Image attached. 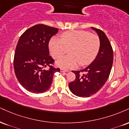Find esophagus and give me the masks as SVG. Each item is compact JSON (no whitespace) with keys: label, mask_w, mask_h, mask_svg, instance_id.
<instances>
[{"label":"esophagus","mask_w":129,"mask_h":129,"mask_svg":"<svg viewBox=\"0 0 129 129\" xmlns=\"http://www.w3.org/2000/svg\"><path fill=\"white\" fill-rule=\"evenodd\" d=\"M60 72H68V71H69L68 70H64L63 69H60Z\"/></svg>","instance_id":"34e87169"}]
</instances>
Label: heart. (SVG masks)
<instances>
[{
  "label": "heart",
  "instance_id": "heart-1",
  "mask_svg": "<svg viewBox=\"0 0 129 129\" xmlns=\"http://www.w3.org/2000/svg\"><path fill=\"white\" fill-rule=\"evenodd\" d=\"M100 42L95 34L86 30H70L63 32L61 39L53 37L50 40L49 48L54 59H59L69 49V56L56 62V66L64 69H73L80 66L91 63L98 53Z\"/></svg>",
  "mask_w": 129,
  "mask_h": 129
}]
</instances>
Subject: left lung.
<instances>
[{"instance_id":"1","label":"left lung","mask_w":129,"mask_h":129,"mask_svg":"<svg viewBox=\"0 0 129 129\" xmlns=\"http://www.w3.org/2000/svg\"><path fill=\"white\" fill-rule=\"evenodd\" d=\"M98 34L100 46L97 56L91 64L80 71H73L76 79L69 83L71 92L75 95L88 97L103 87L109 76L112 67L114 54L108 37L102 30L91 27ZM80 71L85 74L81 75Z\"/></svg>"}]
</instances>
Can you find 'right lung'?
<instances>
[{"instance_id":"1","label":"right lung","mask_w":129,"mask_h":129,"mask_svg":"<svg viewBox=\"0 0 129 129\" xmlns=\"http://www.w3.org/2000/svg\"><path fill=\"white\" fill-rule=\"evenodd\" d=\"M58 29L36 24L27 29L18 40L14 59L15 76L20 84L32 93H43L49 89L53 76L60 69L51 66L54 60L49 55V42ZM47 66L48 70L44 69Z\"/></svg>"}]
</instances>
